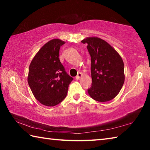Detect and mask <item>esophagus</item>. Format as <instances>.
Instances as JSON below:
<instances>
[{
  "label": "esophagus",
  "instance_id": "34e87169",
  "mask_svg": "<svg viewBox=\"0 0 150 150\" xmlns=\"http://www.w3.org/2000/svg\"><path fill=\"white\" fill-rule=\"evenodd\" d=\"M81 75H81V73H78L77 76L75 77V79H79L81 77Z\"/></svg>",
  "mask_w": 150,
  "mask_h": 150
}]
</instances>
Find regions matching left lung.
Returning a JSON list of instances; mask_svg holds the SVG:
<instances>
[{
	"label": "left lung",
	"mask_w": 150,
	"mask_h": 150,
	"mask_svg": "<svg viewBox=\"0 0 150 150\" xmlns=\"http://www.w3.org/2000/svg\"><path fill=\"white\" fill-rule=\"evenodd\" d=\"M87 43L91 59L92 84L88 88L91 98L98 102L113 99L120 92L124 82V62L118 52L98 38L83 40Z\"/></svg>",
	"instance_id": "1"
}]
</instances>
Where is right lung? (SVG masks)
Segmentation results:
<instances>
[{"label":"right lung","mask_w":150,"mask_h":150,"mask_svg":"<svg viewBox=\"0 0 150 150\" xmlns=\"http://www.w3.org/2000/svg\"><path fill=\"white\" fill-rule=\"evenodd\" d=\"M65 44L59 39L46 43L32 59L28 82L35 98L42 105L54 106L65 98L73 78L60 62V47Z\"/></svg>","instance_id":"obj_1"}]
</instances>
